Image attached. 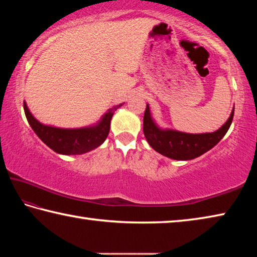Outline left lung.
Wrapping results in <instances>:
<instances>
[{
    "instance_id": "obj_1",
    "label": "left lung",
    "mask_w": 257,
    "mask_h": 257,
    "mask_svg": "<svg viewBox=\"0 0 257 257\" xmlns=\"http://www.w3.org/2000/svg\"><path fill=\"white\" fill-rule=\"evenodd\" d=\"M234 107L222 127L214 133L185 134L176 130H162L152 120L150 107L146 105L143 130L152 149L173 160H193L214 147L227 134L233 119Z\"/></svg>"
}]
</instances>
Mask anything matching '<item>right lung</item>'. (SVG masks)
Returning <instances> with one entry per match:
<instances>
[{"mask_svg":"<svg viewBox=\"0 0 257 257\" xmlns=\"http://www.w3.org/2000/svg\"><path fill=\"white\" fill-rule=\"evenodd\" d=\"M121 105L122 104L108 110L102 118L101 122L94 127L79 129H62L41 123L29 112L26 102H24V110L30 127L51 150L59 154L76 155L86 153L103 144L110 133L112 115Z\"/></svg>","mask_w":257,"mask_h":257,"instance_id":"add662e5","label":"right lung"}]
</instances>
